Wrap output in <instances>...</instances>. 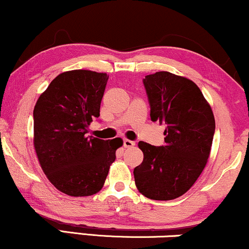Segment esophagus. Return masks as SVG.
<instances>
[{"label": "esophagus", "mask_w": 249, "mask_h": 249, "mask_svg": "<svg viewBox=\"0 0 249 249\" xmlns=\"http://www.w3.org/2000/svg\"><path fill=\"white\" fill-rule=\"evenodd\" d=\"M135 145V142L134 141H131V140H124V148H133V146Z\"/></svg>", "instance_id": "1"}]
</instances>
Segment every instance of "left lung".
<instances>
[{
  "mask_svg": "<svg viewBox=\"0 0 249 249\" xmlns=\"http://www.w3.org/2000/svg\"><path fill=\"white\" fill-rule=\"evenodd\" d=\"M151 121L166 124L165 145L140 142L142 164L134 168L137 189L145 197L170 201L192 188L210 156L214 134L213 109L197 85L168 71L145 76Z\"/></svg>",
  "mask_w": 249,
  "mask_h": 249,
  "instance_id": "8db88e82",
  "label": "left lung"
}]
</instances>
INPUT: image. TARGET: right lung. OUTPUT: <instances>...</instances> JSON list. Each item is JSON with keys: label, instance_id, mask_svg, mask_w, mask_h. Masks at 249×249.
Wrapping results in <instances>:
<instances>
[{"label": "right lung", "instance_id": "right-lung-1", "mask_svg": "<svg viewBox=\"0 0 249 249\" xmlns=\"http://www.w3.org/2000/svg\"><path fill=\"white\" fill-rule=\"evenodd\" d=\"M108 81L105 72L70 70L57 75L33 109V145L42 171L55 188L69 196H90L103 188L120 137L88 136Z\"/></svg>", "mask_w": 249, "mask_h": 249}]
</instances>
